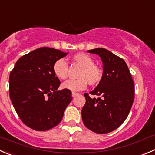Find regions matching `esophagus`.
<instances>
[{
    "instance_id": "34e87169",
    "label": "esophagus",
    "mask_w": 155,
    "mask_h": 155,
    "mask_svg": "<svg viewBox=\"0 0 155 155\" xmlns=\"http://www.w3.org/2000/svg\"><path fill=\"white\" fill-rule=\"evenodd\" d=\"M77 95H79V93L74 92V91H73V92H72V97H76V96H77Z\"/></svg>"
}]
</instances>
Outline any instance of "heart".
<instances>
[{"instance_id": "1", "label": "heart", "mask_w": 155, "mask_h": 155, "mask_svg": "<svg viewBox=\"0 0 155 155\" xmlns=\"http://www.w3.org/2000/svg\"><path fill=\"white\" fill-rule=\"evenodd\" d=\"M72 60L82 67L77 75L79 79L66 81L63 83V88L72 91H81L86 88L88 82L90 85H96L101 81L103 72L100 67L94 65V61L89 55L85 53L75 54ZM53 71L58 79H67L69 71L68 64L63 59L58 60L54 64Z\"/></svg>"}]
</instances>
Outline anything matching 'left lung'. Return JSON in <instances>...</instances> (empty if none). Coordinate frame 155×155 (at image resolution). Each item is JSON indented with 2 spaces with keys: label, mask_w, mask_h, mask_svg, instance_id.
<instances>
[{
  "label": "left lung",
  "mask_w": 155,
  "mask_h": 155,
  "mask_svg": "<svg viewBox=\"0 0 155 155\" xmlns=\"http://www.w3.org/2000/svg\"><path fill=\"white\" fill-rule=\"evenodd\" d=\"M97 54L103 63V78L93 91L91 98L85 93V104L82 110L83 124L98 134L110 133L127 119L135 97V88L125 61L102 48L88 51Z\"/></svg>",
  "instance_id": "left-lung-1"
}]
</instances>
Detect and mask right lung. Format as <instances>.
<instances>
[{"mask_svg":"<svg viewBox=\"0 0 155 155\" xmlns=\"http://www.w3.org/2000/svg\"><path fill=\"white\" fill-rule=\"evenodd\" d=\"M67 54L40 48L21 57L10 72V100L21 120L32 130L56 127L72 101L70 90H57L61 81L53 71L54 64Z\"/></svg>","mask_w":155,"mask_h":155,"instance_id":"1","label":"right lung"}]
</instances>
